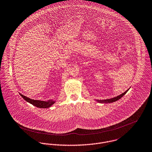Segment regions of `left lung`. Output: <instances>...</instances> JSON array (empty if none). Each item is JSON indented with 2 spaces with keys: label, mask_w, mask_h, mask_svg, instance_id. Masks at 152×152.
I'll return each instance as SVG.
<instances>
[{
  "label": "left lung",
  "mask_w": 152,
  "mask_h": 152,
  "mask_svg": "<svg viewBox=\"0 0 152 152\" xmlns=\"http://www.w3.org/2000/svg\"><path fill=\"white\" fill-rule=\"evenodd\" d=\"M129 89L127 90L126 92H124V93H123L122 94L115 97V98H111V99H105V100H97V101L99 103H111V102H115L117 101H118V99H120L121 98H122L127 92H128Z\"/></svg>",
  "instance_id": "left-lung-1"
}]
</instances>
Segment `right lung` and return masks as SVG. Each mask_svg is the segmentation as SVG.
I'll return each mask as SVG.
<instances>
[{
    "label": "right lung",
    "instance_id": "1",
    "mask_svg": "<svg viewBox=\"0 0 152 152\" xmlns=\"http://www.w3.org/2000/svg\"><path fill=\"white\" fill-rule=\"evenodd\" d=\"M20 96L28 102L31 104L32 105L40 108H47L50 107L53 104L55 103V101H53L52 100H49L47 101H39V100H34L32 99H30L20 94H19Z\"/></svg>",
    "mask_w": 152,
    "mask_h": 152
}]
</instances>
